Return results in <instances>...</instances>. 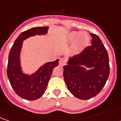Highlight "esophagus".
<instances>
[{"label": "esophagus", "instance_id": "obj_1", "mask_svg": "<svg viewBox=\"0 0 121 121\" xmlns=\"http://www.w3.org/2000/svg\"><path fill=\"white\" fill-rule=\"evenodd\" d=\"M59 64H60V65L61 66L64 65L65 64V58H61L60 60Z\"/></svg>", "mask_w": 121, "mask_h": 121}]
</instances>
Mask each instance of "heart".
I'll return each instance as SVG.
<instances>
[{"label": "heart", "instance_id": "heart-1", "mask_svg": "<svg viewBox=\"0 0 121 121\" xmlns=\"http://www.w3.org/2000/svg\"><path fill=\"white\" fill-rule=\"evenodd\" d=\"M66 41L73 43V51L74 52H80L86 48L90 43V36L86 32L72 31L69 33L66 37Z\"/></svg>", "mask_w": 121, "mask_h": 121}]
</instances>
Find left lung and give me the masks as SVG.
Returning a JSON list of instances; mask_svg holds the SVG:
<instances>
[{"mask_svg": "<svg viewBox=\"0 0 121 121\" xmlns=\"http://www.w3.org/2000/svg\"><path fill=\"white\" fill-rule=\"evenodd\" d=\"M91 45L69 57L64 66V78L69 91L80 100L96 96L106 84L110 73L108 55L98 35L90 33Z\"/></svg>", "mask_w": 121, "mask_h": 121, "instance_id": "obj_1", "label": "left lung"}]
</instances>
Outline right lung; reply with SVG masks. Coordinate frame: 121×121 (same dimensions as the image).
<instances>
[{"label":"right lung","mask_w":121,"mask_h":121,"mask_svg":"<svg viewBox=\"0 0 121 121\" xmlns=\"http://www.w3.org/2000/svg\"><path fill=\"white\" fill-rule=\"evenodd\" d=\"M48 29V27H33L21 33L15 41L9 52L7 76L15 93L27 100H35L43 96L53 69L58 65L59 60L44 64L35 73H25L23 72L21 61L23 41L37 35H46Z\"/></svg>","instance_id":"obj_1"}]
</instances>
